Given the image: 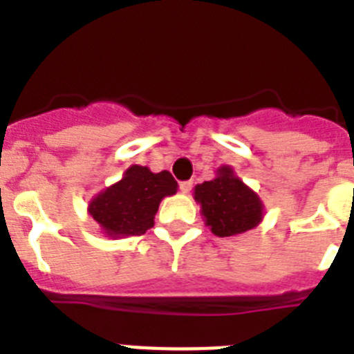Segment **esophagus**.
Segmentation results:
<instances>
[{"instance_id": "esophagus-1", "label": "esophagus", "mask_w": 354, "mask_h": 354, "mask_svg": "<svg viewBox=\"0 0 354 354\" xmlns=\"http://www.w3.org/2000/svg\"><path fill=\"white\" fill-rule=\"evenodd\" d=\"M179 187H180V192H183V193H189V192H192L193 183H192V180H183V183L179 184Z\"/></svg>"}]
</instances>
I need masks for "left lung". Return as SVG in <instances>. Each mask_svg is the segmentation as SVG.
<instances>
[{"label": "left lung", "mask_w": 354, "mask_h": 354, "mask_svg": "<svg viewBox=\"0 0 354 354\" xmlns=\"http://www.w3.org/2000/svg\"><path fill=\"white\" fill-rule=\"evenodd\" d=\"M195 200L200 204L205 225L218 237L237 236L262 221V200L230 167H221L214 179L198 184Z\"/></svg>", "instance_id": "8db88e82"}]
</instances>
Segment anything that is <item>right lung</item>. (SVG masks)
I'll return each mask as SVG.
<instances>
[{"mask_svg":"<svg viewBox=\"0 0 354 354\" xmlns=\"http://www.w3.org/2000/svg\"><path fill=\"white\" fill-rule=\"evenodd\" d=\"M177 193L170 171L152 174L133 165L113 186L106 187L90 202L88 212L108 237L142 236L154 227V216L165 196Z\"/></svg>","mask_w":354,"mask_h":354,"instance_id":"add662e5","label":"right lung"}]
</instances>
